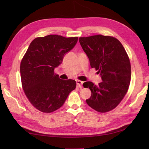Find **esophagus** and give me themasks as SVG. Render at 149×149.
Returning a JSON list of instances; mask_svg holds the SVG:
<instances>
[{
    "label": "esophagus",
    "mask_w": 149,
    "mask_h": 149,
    "mask_svg": "<svg viewBox=\"0 0 149 149\" xmlns=\"http://www.w3.org/2000/svg\"><path fill=\"white\" fill-rule=\"evenodd\" d=\"M76 83H77V87L81 88L83 87V81H81L80 80H76Z\"/></svg>",
    "instance_id": "esophagus-1"
}]
</instances>
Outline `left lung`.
Returning <instances> with one entry per match:
<instances>
[{
  "label": "left lung",
  "instance_id": "8db88e82",
  "mask_svg": "<svg viewBox=\"0 0 149 149\" xmlns=\"http://www.w3.org/2000/svg\"><path fill=\"white\" fill-rule=\"evenodd\" d=\"M79 40L91 67L95 68L102 80L98 85L90 81L83 83L91 91L86 102L98 112L110 111L118 105L129 89L131 76L129 56L115 37L97 34L80 37Z\"/></svg>",
  "mask_w": 149,
  "mask_h": 149
}]
</instances>
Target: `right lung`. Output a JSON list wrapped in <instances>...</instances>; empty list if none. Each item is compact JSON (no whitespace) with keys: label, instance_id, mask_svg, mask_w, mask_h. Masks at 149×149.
<instances>
[{"label":"right lung","instance_id":"add662e5","mask_svg":"<svg viewBox=\"0 0 149 149\" xmlns=\"http://www.w3.org/2000/svg\"><path fill=\"white\" fill-rule=\"evenodd\" d=\"M77 40L78 37L57 34L38 37L30 43L22 59V88L29 102L40 111L49 113L59 109L76 87L75 81L61 79L54 70Z\"/></svg>","mask_w":149,"mask_h":149}]
</instances>
